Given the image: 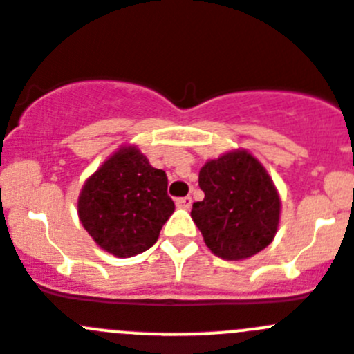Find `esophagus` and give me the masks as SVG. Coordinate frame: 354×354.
Segmentation results:
<instances>
[{"instance_id": "34e87169", "label": "esophagus", "mask_w": 354, "mask_h": 354, "mask_svg": "<svg viewBox=\"0 0 354 354\" xmlns=\"http://www.w3.org/2000/svg\"><path fill=\"white\" fill-rule=\"evenodd\" d=\"M175 205L179 209H189L192 207V196H183V198L175 200Z\"/></svg>"}]
</instances>
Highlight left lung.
Here are the masks:
<instances>
[{"instance_id":"obj_1","label":"left lung","mask_w":354,"mask_h":354,"mask_svg":"<svg viewBox=\"0 0 354 354\" xmlns=\"http://www.w3.org/2000/svg\"><path fill=\"white\" fill-rule=\"evenodd\" d=\"M204 200L192 218L205 245L225 261L248 259L273 241L280 221V196L266 168L246 150L211 159L198 174Z\"/></svg>"}]
</instances>
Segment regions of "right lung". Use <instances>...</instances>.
I'll list each match as a JSON object with an SVG mask.
<instances>
[{"label":"right lung","instance_id":"obj_1","mask_svg":"<svg viewBox=\"0 0 354 354\" xmlns=\"http://www.w3.org/2000/svg\"><path fill=\"white\" fill-rule=\"evenodd\" d=\"M167 174L150 167L136 147H122L86 179L77 214L97 245L115 257L145 252L175 211Z\"/></svg>","mask_w":354,"mask_h":354}]
</instances>
